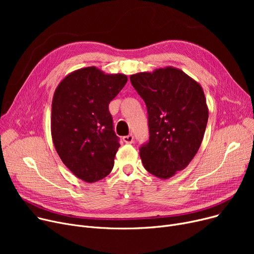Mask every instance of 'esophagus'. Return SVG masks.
Here are the masks:
<instances>
[{
    "label": "esophagus",
    "instance_id": "esophagus-1",
    "mask_svg": "<svg viewBox=\"0 0 254 254\" xmlns=\"http://www.w3.org/2000/svg\"><path fill=\"white\" fill-rule=\"evenodd\" d=\"M123 140H124V142L127 143V144H131L132 142H134V136H132L131 134H130V135H127V136H125V137L123 138Z\"/></svg>",
    "mask_w": 254,
    "mask_h": 254
}]
</instances>
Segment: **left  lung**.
<instances>
[{
  "label": "left lung",
  "instance_id": "obj_1",
  "mask_svg": "<svg viewBox=\"0 0 254 254\" xmlns=\"http://www.w3.org/2000/svg\"><path fill=\"white\" fill-rule=\"evenodd\" d=\"M148 112L149 141L140 148L146 171L168 179L192 161L202 144L209 109L204 90L174 66L129 77Z\"/></svg>",
  "mask_w": 254,
  "mask_h": 254
}]
</instances>
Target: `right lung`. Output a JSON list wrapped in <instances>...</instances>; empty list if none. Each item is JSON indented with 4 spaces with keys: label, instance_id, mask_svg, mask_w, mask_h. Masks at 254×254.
I'll return each mask as SVG.
<instances>
[{
    "label": "right lung",
    "instance_id": "add662e5",
    "mask_svg": "<svg viewBox=\"0 0 254 254\" xmlns=\"http://www.w3.org/2000/svg\"><path fill=\"white\" fill-rule=\"evenodd\" d=\"M127 81L125 74L87 66L66 75L56 88L52 142L65 167L85 182H97L113 169L120 144L108 107Z\"/></svg>",
    "mask_w": 254,
    "mask_h": 254
}]
</instances>
